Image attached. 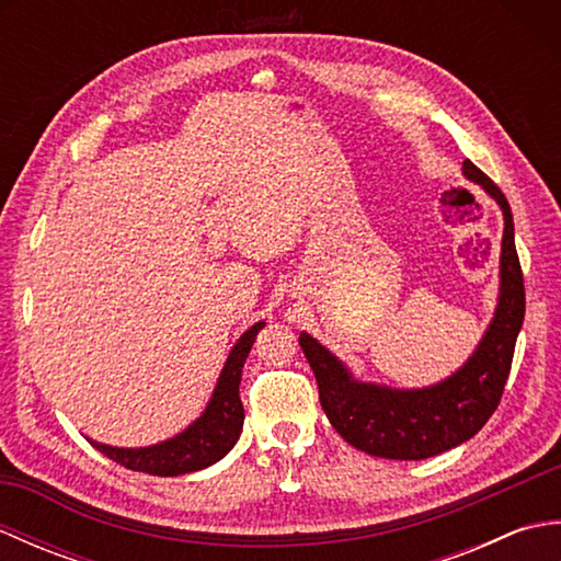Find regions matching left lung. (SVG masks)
I'll list each match as a JSON object with an SVG mask.
<instances>
[{
  "instance_id": "left-lung-1",
  "label": "left lung",
  "mask_w": 561,
  "mask_h": 561,
  "mask_svg": "<svg viewBox=\"0 0 561 561\" xmlns=\"http://www.w3.org/2000/svg\"><path fill=\"white\" fill-rule=\"evenodd\" d=\"M462 173L480 183L504 211L502 289L490 330L478 352L444 383L422 390H390L359 383L323 344L301 332V350L311 364L320 404L335 432L368 456L424 460L472 438L494 414L514 362L516 337L526 316V287L514 241V217L499 185L465 159Z\"/></svg>"
}]
</instances>
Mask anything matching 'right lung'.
<instances>
[{
  "mask_svg": "<svg viewBox=\"0 0 561 561\" xmlns=\"http://www.w3.org/2000/svg\"><path fill=\"white\" fill-rule=\"evenodd\" d=\"M262 325L265 323H255L236 342L205 414L193 426H187L183 434L149 448H113L89 438L91 446L127 470L159 474V478H178V474L209 468L211 462L221 460L243 432L245 412L241 396H238V386H241L248 352Z\"/></svg>",
  "mask_w": 561,
  "mask_h": 561,
  "instance_id": "right-lung-1",
  "label": "right lung"
}]
</instances>
